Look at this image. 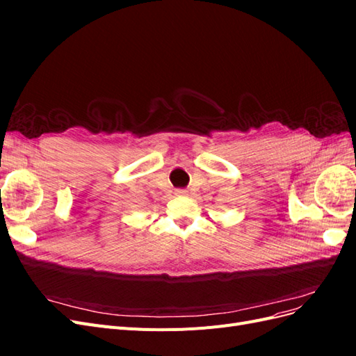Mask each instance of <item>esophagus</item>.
Wrapping results in <instances>:
<instances>
[{
    "label": "esophagus",
    "mask_w": 356,
    "mask_h": 356,
    "mask_svg": "<svg viewBox=\"0 0 356 356\" xmlns=\"http://www.w3.org/2000/svg\"><path fill=\"white\" fill-rule=\"evenodd\" d=\"M175 193H177L178 196H187L188 195V191L186 188H177Z\"/></svg>",
    "instance_id": "esophagus-1"
}]
</instances>
